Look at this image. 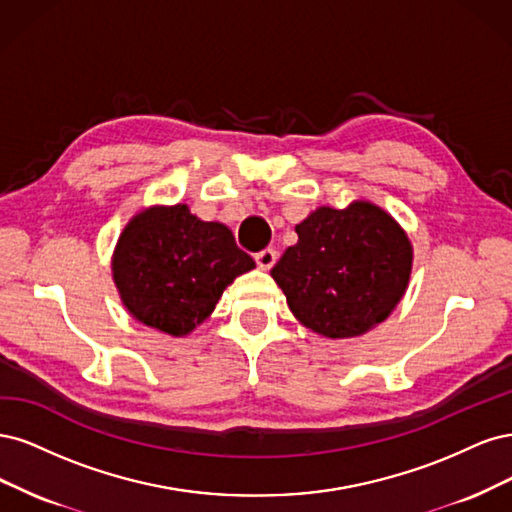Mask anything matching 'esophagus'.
I'll use <instances>...</instances> for the list:
<instances>
[{
    "label": "esophagus",
    "mask_w": 512,
    "mask_h": 512,
    "mask_svg": "<svg viewBox=\"0 0 512 512\" xmlns=\"http://www.w3.org/2000/svg\"><path fill=\"white\" fill-rule=\"evenodd\" d=\"M255 261H257V266H259L261 270H270V268L274 266V263H276V251H274V249L261 251V253L255 255Z\"/></svg>",
    "instance_id": "34e87169"
}]
</instances>
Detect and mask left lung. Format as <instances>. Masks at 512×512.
<instances>
[{
    "label": "left lung",
    "instance_id": "1",
    "mask_svg": "<svg viewBox=\"0 0 512 512\" xmlns=\"http://www.w3.org/2000/svg\"><path fill=\"white\" fill-rule=\"evenodd\" d=\"M298 244L272 268L287 306L310 332L364 336L400 304L412 272V244L387 210L368 200L321 206L295 225Z\"/></svg>",
    "mask_w": 512,
    "mask_h": 512
}]
</instances>
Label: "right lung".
<instances>
[{"label": "right lung", "instance_id": "1", "mask_svg": "<svg viewBox=\"0 0 512 512\" xmlns=\"http://www.w3.org/2000/svg\"><path fill=\"white\" fill-rule=\"evenodd\" d=\"M110 268L131 317L159 334L185 338L255 261L238 249L227 225L172 204L142 208L127 221Z\"/></svg>", "mask_w": 512, "mask_h": 512}]
</instances>
